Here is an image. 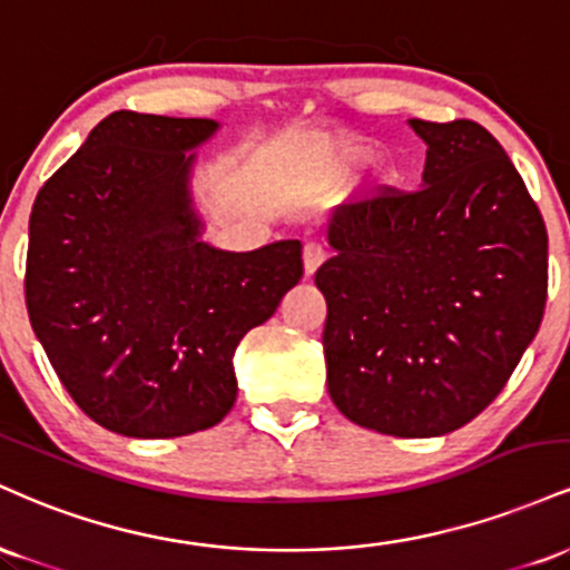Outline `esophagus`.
<instances>
[{
  "label": "esophagus",
  "instance_id": "obj_1",
  "mask_svg": "<svg viewBox=\"0 0 570 570\" xmlns=\"http://www.w3.org/2000/svg\"><path fill=\"white\" fill-rule=\"evenodd\" d=\"M326 259V252L322 244H305L303 248V265H305V273L307 276H313V273L318 271V267L324 265Z\"/></svg>",
  "mask_w": 570,
  "mask_h": 570
}]
</instances>
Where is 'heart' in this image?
Wrapping results in <instances>:
<instances>
[{"label":"heart","instance_id":"obj_1","mask_svg":"<svg viewBox=\"0 0 570 570\" xmlns=\"http://www.w3.org/2000/svg\"><path fill=\"white\" fill-rule=\"evenodd\" d=\"M372 155V144L364 139H348V141H340L332 153L330 160V179L332 181H345L351 179L353 171H356L362 163H367ZM399 179V171L394 168V163H385L383 166V181L385 185H394Z\"/></svg>","mask_w":570,"mask_h":570}]
</instances>
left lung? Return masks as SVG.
<instances>
[{
	"mask_svg": "<svg viewBox=\"0 0 570 570\" xmlns=\"http://www.w3.org/2000/svg\"><path fill=\"white\" fill-rule=\"evenodd\" d=\"M423 187L332 212L326 299L332 402L389 436H442L501 394L547 305V227L480 122L410 120Z\"/></svg>",
	"mask_w": 570,
	"mask_h": 570,
	"instance_id": "8db88e82",
	"label": "left lung"
}]
</instances>
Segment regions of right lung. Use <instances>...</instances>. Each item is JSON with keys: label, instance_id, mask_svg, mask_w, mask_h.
Segmentation results:
<instances>
[{"label": "right lung", "instance_id": "obj_1", "mask_svg": "<svg viewBox=\"0 0 570 570\" xmlns=\"http://www.w3.org/2000/svg\"><path fill=\"white\" fill-rule=\"evenodd\" d=\"M206 117L120 109L37 193L26 307L63 389L98 426L171 440L217 426L233 353L303 278V244L222 252L200 240L189 149Z\"/></svg>", "mask_w": 570, "mask_h": 570}]
</instances>
